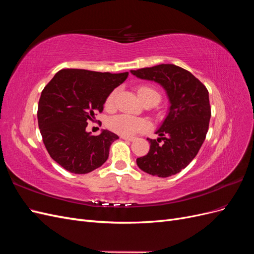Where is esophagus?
I'll return each mask as SVG.
<instances>
[{
    "mask_svg": "<svg viewBox=\"0 0 254 254\" xmlns=\"http://www.w3.org/2000/svg\"><path fill=\"white\" fill-rule=\"evenodd\" d=\"M122 139H124V140H126V141H133V140H135V137L134 136H127V135H123L122 136Z\"/></svg>",
    "mask_w": 254,
    "mask_h": 254,
    "instance_id": "34e87169",
    "label": "esophagus"
}]
</instances>
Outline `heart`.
<instances>
[{
	"label": "heart",
	"mask_w": 254,
	"mask_h": 254,
	"mask_svg": "<svg viewBox=\"0 0 254 254\" xmlns=\"http://www.w3.org/2000/svg\"><path fill=\"white\" fill-rule=\"evenodd\" d=\"M136 92L143 103L151 98H158L160 101L159 92L149 86H145V84H143V86L137 87ZM115 93H117V92L112 91L111 93L107 96L106 103H105L107 108H111L113 106ZM108 127L112 130V131L117 132L119 134L132 135L136 132H140L145 129H147L148 123L143 119L131 117V115H128V114H119V115H115V117L111 118L108 121Z\"/></svg>",
	"instance_id": "heart-1"
}]
</instances>
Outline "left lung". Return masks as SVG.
<instances>
[{
	"mask_svg": "<svg viewBox=\"0 0 254 254\" xmlns=\"http://www.w3.org/2000/svg\"><path fill=\"white\" fill-rule=\"evenodd\" d=\"M131 73L160 83L171 102L170 112L156 132L160 137H148L150 149L136 159V164L143 172L161 178L178 174L196 157L205 140L211 119L209 91L190 72L171 64Z\"/></svg>",
	"mask_w": 254,
	"mask_h": 254,
	"instance_id": "left-lung-1",
	"label": "left lung"
}]
</instances>
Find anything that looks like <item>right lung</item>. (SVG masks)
Instances as JSON below:
<instances>
[{
    "label": "right lung",
    "mask_w": 254,
    "mask_h": 254,
    "mask_svg": "<svg viewBox=\"0 0 254 254\" xmlns=\"http://www.w3.org/2000/svg\"><path fill=\"white\" fill-rule=\"evenodd\" d=\"M128 74L64 68L44 87L38 125L49 155L67 172L88 174L108 159L110 146L119 136L109 130L92 135L86 128Z\"/></svg>",
    "instance_id": "1"
}]
</instances>
